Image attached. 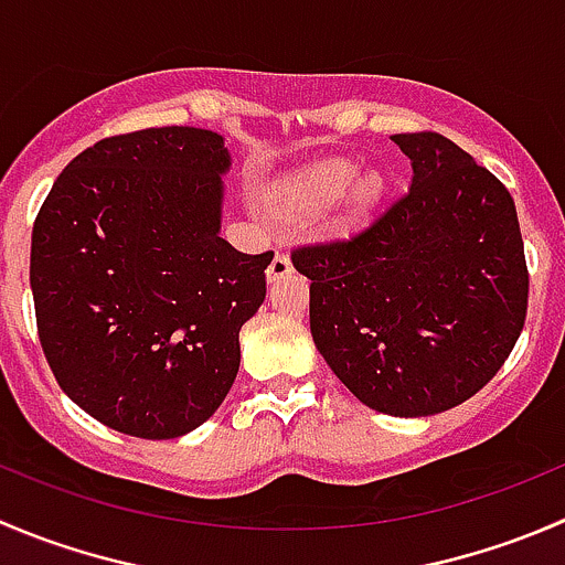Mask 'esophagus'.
Returning a JSON list of instances; mask_svg holds the SVG:
<instances>
[{"label":"esophagus","instance_id":"esophagus-1","mask_svg":"<svg viewBox=\"0 0 565 565\" xmlns=\"http://www.w3.org/2000/svg\"><path fill=\"white\" fill-rule=\"evenodd\" d=\"M295 267H292V259H289V254H284V250H278L276 256H273L270 267H267V281H278V278L289 276Z\"/></svg>","mask_w":565,"mask_h":565}]
</instances>
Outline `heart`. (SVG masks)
Masks as SVG:
<instances>
[{"label": "heart", "instance_id": "1", "mask_svg": "<svg viewBox=\"0 0 565 565\" xmlns=\"http://www.w3.org/2000/svg\"><path fill=\"white\" fill-rule=\"evenodd\" d=\"M359 177V168L348 160H326L311 166L309 171H303L300 177H295L292 182H287L278 193V199L289 206L298 215H309V212L322 210V206L333 204L337 199H342L350 190V184ZM364 193H375L372 184H366Z\"/></svg>", "mask_w": 565, "mask_h": 565}]
</instances>
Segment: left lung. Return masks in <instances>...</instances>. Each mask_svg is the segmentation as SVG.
<instances>
[{
  "mask_svg": "<svg viewBox=\"0 0 565 565\" xmlns=\"http://www.w3.org/2000/svg\"><path fill=\"white\" fill-rule=\"evenodd\" d=\"M411 188L366 226L292 250L317 350L364 405L430 416L478 394L527 317L530 273L505 184L439 131L392 135Z\"/></svg>",
  "mask_w": 565,
  "mask_h": 565,
  "instance_id": "left-lung-1",
  "label": "left lung"
}]
</instances>
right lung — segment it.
I'll return each mask as SVG.
<instances>
[{"label": "right lung", "mask_w": 565, "mask_h": 565, "mask_svg": "<svg viewBox=\"0 0 565 565\" xmlns=\"http://www.w3.org/2000/svg\"><path fill=\"white\" fill-rule=\"evenodd\" d=\"M223 137L160 126L104 137L63 168L32 226L30 284L60 388L107 428L177 439L239 370V328L273 250L221 237Z\"/></svg>", "instance_id": "obj_1"}]
</instances>
